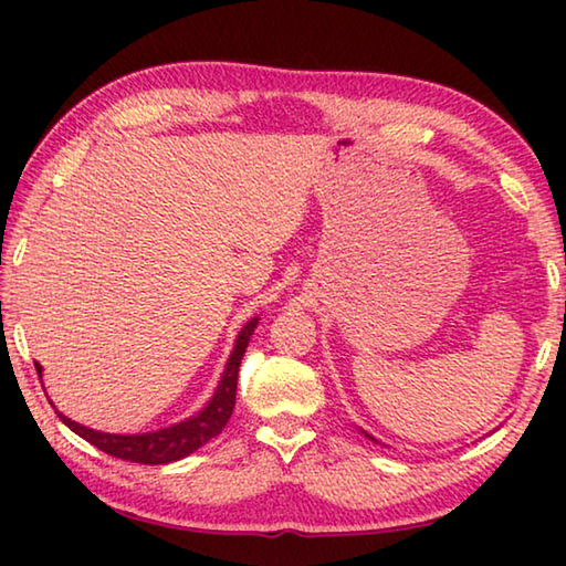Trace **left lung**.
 Instances as JSON below:
<instances>
[{
  "label": "left lung",
  "instance_id": "obj_1",
  "mask_svg": "<svg viewBox=\"0 0 566 566\" xmlns=\"http://www.w3.org/2000/svg\"><path fill=\"white\" fill-rule=\"evenodd\" d=\"M364 434H367V432H364ZM369 437V434H367ZM369 439H375V437H369ZM375 442H377V439H375Z\"/></svg>",
  "mask_w": 566,
  "mask_h": 566
}]
</instances>
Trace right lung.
<instances>
[{"mask_svg":"<svg viewBox=\"0 0 566 566\" xmlns=\"http://www.w3.org/2000/svg\"><path fill=\"white\" fill-rule=\"evenodd\" d=\"M256 324H260V319L254 317L252 322L244 324L242 332L237 334L234 349L229 354L224 375L219 379L217 391L214 397L209 399V405L199 411V415L179 421V424H171V427L159 429V432H147V434H109V432H97V429L76 424V421H72L70 417H64L62 411H56V415H60V419L72 429L74 434L87 439L90 444L102 449V452L109 457L127 459V462H137V464H169V462H177V459H185L187 454L197 452L199 447H205L209 439H214L219 432H222L229 417H232L234 399H237L239 364H242L247 344L252 339ZM36 375L42 379L40 364H36Z\"/></svg>","mask_w":566,"mask_h":566,"instance_id":"obj_1","label":"right lung"}]
</instances>
